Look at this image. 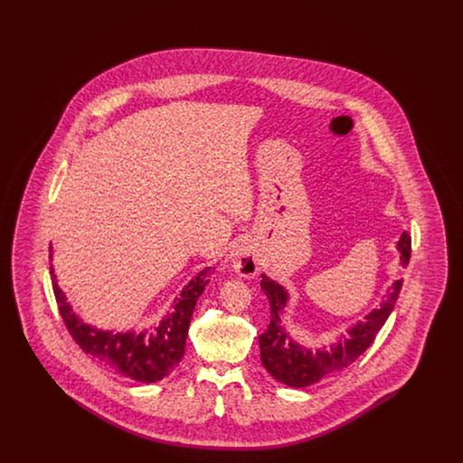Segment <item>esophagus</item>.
<instances>
[{
    "instance_id": "esophagus-1",
    "label": "esophagus",
    "mask_w": 463,
    "mask_h": 463,
    "mask_svg": "<svg viewBox=\"0 0 463 463\" xmlns=\"http://www.w3.org/2000/svg\"><path fill=\"white\" fill-rule=\"evenodd\" d=\"M231 267L241 276V278H253L260 270V259L255 250V246L250 241H242L231 251Z\"/></svg>"
}]
</instances>
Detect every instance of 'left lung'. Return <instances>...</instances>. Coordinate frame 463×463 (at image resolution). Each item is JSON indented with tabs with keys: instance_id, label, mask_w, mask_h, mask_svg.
I'll list each match as a JSON object with an SVG mask.
<instances>
[{
	"instance_id": "obj_1",
	"label": "left lung",
	"mask_w": 463,
	"mask_h": 463,
	"mask_svg": "<svg viewBox=\"0 0 463 463\" xmlns=\"http://www.w3.org/2000/svg\"><path fill=\"white\" fill-rule=\"evenodd\" d=\"M397 251L401 253V265L406 267L411 255V238L408 232H402L397 241ZM260 287L264 289L269 304H270V323L267 330L259 336L260 344V359L265 370L272 374L278 382L288 387H307L328 374L336 373L364 353L373 344L376 333L382 330L387 317L391 316L396 304L399 291L402 287V279L394 281L389 289V298L372 310L364 321L355 323L347 336H342L336 344L328 349L310 351L300 345L288 335L285 326L281 325V314L287 307L288 291L279 283L269 279L262 274Z\"/></svg>"
}]
</instances>
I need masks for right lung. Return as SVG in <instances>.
<instances>
[{"mask_svg":"<svg viewBox=\"0 0 463 463\" xmlns=\"http://www.w3.org/2000/svg\"><path fill=\"white\" fill-rule=\"evenodd\" d=\"M210 272L212 269L206 267L189 281V285L180 291V297L174 300V310L165 316V319L153 330L114 333L90 326L72 312L64 291L55 281L53 265H50L55 300L72 340L83 353L97 359L114 373L142 383L159 382L182 361L193 310L196 307L199 295L210 281Z\"/></svg>","mask_w":463,"mask_h":463,"instance_id":"add662e5","label":"right lung"}]
</instances>
